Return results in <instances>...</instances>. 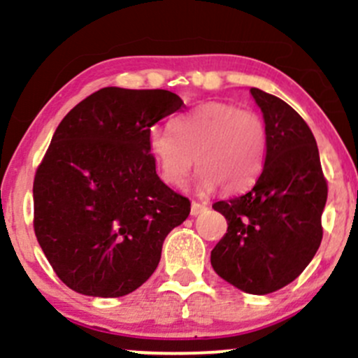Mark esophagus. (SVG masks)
I'll return each instance as SVG.
<instances>
[{"label":"esophagus","mask_w":358,"mask_h":358,"mask_svg":"<svg viewBox=\"0 0 358 358\" xmlns=\"http://www.w3.org/2000/svg\"><path fill=\"white\" fill-rule=\"evenodd\" d=\"M206 209V204H202V202H197V201H192V206H190V215L196 216L199 215Z\"/></svg>","instance_id":"obj_1"}]
</instances>
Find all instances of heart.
Returning <instances> with one entry per match:
<instances>
[{
    "label": "heart",
    "mask_w": 358,
    "mask_h": 358,
    "mask_svg": "<svg viewBox=\"0 0 358 358\" xmlns=\"http://www.w3.org/2000/svg\"><path fill=\"white\" fill-rule=\"evenodd\" d=\"M169 129H152L147 149L162 182L183 187L194 162L204 189H248L262 173L268 129L255 110L234 103L206 102L180 115Z\"/></svg>",
    "instance_id": "1"
}]
</instances>
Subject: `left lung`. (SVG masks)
I'll list each match as a JSON object with an SVG mask.
<instances>
[{
    "instance_id": "obj_1",
    "label": "left lung",
    "mask_w": 358,
    "mask_h": 358,
    "mask_svg": "<svg viewBox=\"0 0 358 358\" xmlns=\"http://www.w3.org/2000/svg\"><path fill=\"white\" fill-rule=\"evenodd\" d=\"M268 129L265 166L244 196L218 201L227 234L211 251L215 272L249 294H268L306 268L322 241L327 182L315 136L284 100L251 88Z\"/></svg>"
}]
</instances>
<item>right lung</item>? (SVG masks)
<instances>
[{
  "label": "right lung",
  "mask_w": 358,
  "mask_h": 358,
  "mask_svg": "<svg viewBox=\"0 0 358 358\" xmlns=\"http://www.w3.org/2000/svg\"><path fill=\"white\" fill-rule=\"evenodd\" d=\"M168 90L109 86L86 96L59 124L36 169L34 234L72 291L119 298L157 268L162 243L190 213L147 149L150 128L180 110Z\"/></svg>",
  "instance_id": "right-lung-1"
}]
</instances>
